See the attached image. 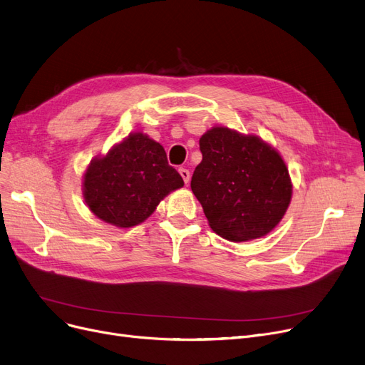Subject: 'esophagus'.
Segmentation results:
<instances>
[{
    "instance_id": "1",
    "label": "esophagus",
    "mask_w": 365,
    "mask_h": 365,
    "mask_svg": "<svg viewBox=\"0 0 365 365\" xmlns=\"http://www.w3.org/2000/svg\"><path fill=\"white\" fill-rule=\"evenodd\" d=\"M179 173H180L182 179L185 180V183H187V182H189V178H191V174H189V170H186V168H179Z\"/></svg>"
}]
</instances>
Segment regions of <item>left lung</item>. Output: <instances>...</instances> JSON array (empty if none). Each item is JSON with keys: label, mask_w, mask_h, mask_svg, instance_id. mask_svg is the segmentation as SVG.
<instances>
[{"label": "left lung", "mask_w": 365, "mask_h": 365, "mask_svg": "<svg viewBox=\"0 0 365 365\" xmlns=\"http://www.w3.org/2000/svg\"><path fill=\"white\" fill-rule=\"evenodd\" d=\"M202 161L191 189L210 228L231 242L270 232L291 202L292 185L282 156L257 135L215 126L200 138Z\"/></svg>", "instance_id": "left-lung-1"}]
</instances>
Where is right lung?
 <instances>
[{"label":"right lung","mask_w":365,"mask_h":365,"mask_svg":"<svg viewBox=\"0 0 365 365\" xmlns=\"http://www.w3.org/2000/svg\"><path fill=\"white\" fill-rule=\"evenodd\" d=\"M182 186L183 179L168 165L164 148L134 133L106 156L91 161L83 178V195L95 216L130 228L146 220L165 195Z\"/></svg>","instance_id":"add662e5"}]
</instances>
